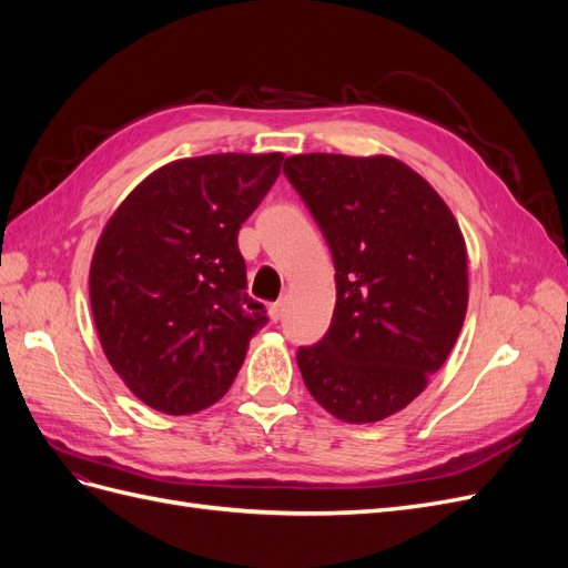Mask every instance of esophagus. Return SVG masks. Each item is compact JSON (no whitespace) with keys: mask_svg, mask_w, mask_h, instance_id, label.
I'll use <instances>...</instances> for the list:
<instances>
[{"mask_svg":"<svg viewBox=\"0 0 568 568\" xmlns=\"http://www.w3.org/2000/svg\"><path fill=\"white\" fill-rule=\"evenodd\" d=\"M267 315H270V320H272V322H280V320H282V315H284V303H282V301H277V303H270V307H267Z\"/></svg>","mask_w":568,"mask_h":568,"instance_id":"esophagus-1","label":"esophagus"}]
</instances>
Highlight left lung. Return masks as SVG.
I'll use <instances>...</instances> for the list:
<instances>
[{
	"mask_svg": "<svg viewBox=\"0 0 568 568\" xmlns=\"http://www.w3.org/2000/svg\"><path fill=\"white\" fill-rule=\"evenodd\" d=\"M284 175L336 267L329 332L298 348L313 398L341 422H382L448 359L467 315V246L445 201L390 156L301 153Z\"/></svg>",
	"mask_w": 568,
	"mask_h": 568,
	"instance_id": "left-lung-1",
	"label": "left lung"
}]
</instances>
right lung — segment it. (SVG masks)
<instances>
[{"label":"right lung","instance_id":"1","mask_svg":"<svg viewBox=\"0 0 568 568\" xmlns=\"http://www.w3.org/2000/svg\"><path fill=\"white\" fill-rule=\"evenodd\" d=\"M282 153L168 163L106 222L90 303L111 367L149 407L194 415L225 395L267 324L246 294L236 234L280 178Z\"/></svg>","mask_w":568,"mask_h":568}]
</instances>
